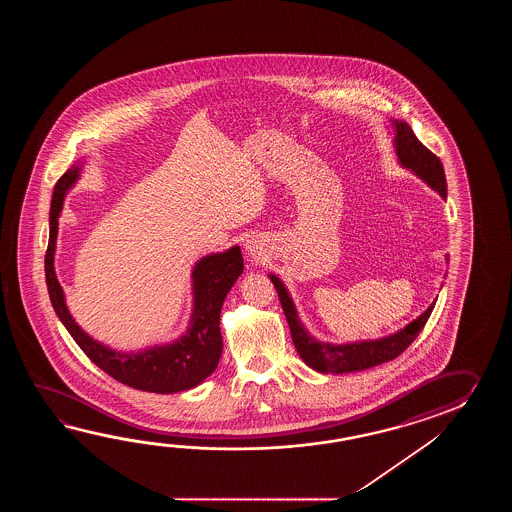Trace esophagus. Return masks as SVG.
<instances>
[{"label": "esophagus", "mask_w": 512, "mask_h": 512, "mask_svg": "<svg viewBox=\"0 0 512 512\" xmlns=\"http://www.w3.org/2000/svg\"><path fill=\"white\" fill-rule=\"evenodd\" d=\"M247 251L251 256H258L260 254V247L256 245V241H247Z\"/></svg>", "instance_id": "esophagus-1"}]
</instances>
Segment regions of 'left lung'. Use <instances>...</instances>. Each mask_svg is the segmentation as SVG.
Segmentation results:
<instances>
[{
  "label": "left lung",
  "instance_id": "obj_1",
  "mask_svg": "<svg viewBox=\"0 0 512 512\" xmlns=\"http://www.w3.org/2000/svg\"><path fill=\"white\" fill-rule=\"evenodd\" d=\"M392 124L395 130L393 146L401 166L412 170L417 177L425 181L426 185L432 186L439 192V196L446 199L445 170L439 157L430 152L425 144L415 137L414 131L406 122L393 120ZM269 276L276 287V293L280 296L287 324L291 327L294 348L309 368L320 373H337L338 375V373H349V371L368 370L373 366H379L382 362L399 357L423 331L426 320L432 315L435 305H430L423 315L417 316L414 322H410L408 326L390 337L362 340V342H351V344H329V342H318L307 333V329L302 326L298 318L293 300L287 293L285 285L280 282L278 276L274 274Z\"/></svg>",
  "mask_w": 512,
  "mask_h": 512
}]
</instances>
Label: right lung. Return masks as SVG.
<instances>
[{
  "mask_svg": "<svg viewBox=\"0 0 512 512\" xmlns=\"http://www.w3.org/2000/svg\"><path fill=\"white\" fill-rule=\"evenodd\" d=\"M80 170L82 164H75L58 179L51 201L49 245L45 252V282L56 315L89 360L95 362L100 370L106 371L115 381L135 390L152 393L185 392L196 388L197 384L205 381L218 368L223 349L219 315L230 287L243 272L240 247L236 245L229 251L208 254L197 261L192 271L194 309L190 327L186 329L183 337L177 338L172 344L153 346L137 353H122L108 348L95 338L89 337L73 320L55 272L58 216L62 212L67 190L77 183Z\"/></svg>",
  "mask_w": 512,
  "mask_h": 512,
  "instance_id": "obj_1",
  "label": "right lung"
}]
</instances>
